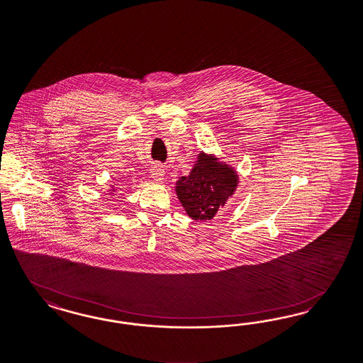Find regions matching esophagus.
<instances>
[{
  "mask_svg": "<svg viewBox=\"0 0 363 363\" xmlns=\"http://www.w3.org/2000/svg\"><path fill=\"white\" fill-rule=\"evenodd\" d=\"M150 170L151 177H152L155 181H162L163 177H164V170H163V167L160 163H158V164H152Z\"/></svg>",
  "mask_w": 363,
  "mask_h": 363,
  "instance_id": "1",
  "label": "esophagus"
}]
</instances>
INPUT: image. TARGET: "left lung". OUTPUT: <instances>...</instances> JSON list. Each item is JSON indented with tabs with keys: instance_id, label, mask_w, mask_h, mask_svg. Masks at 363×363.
I'll list each match as a JSON object with an SVG mask.
<instances>
[{
	"instance_id": "obj_1",
	"label": "left lung",
	"mask_w": 363,
	"mask_h": 363,
	"mask_svg": "<svg viewBox=\"0 0 363 363\" xmlns=\"http://www.w3.org/2000/svg\"><path fill=\"white\" fill-rule=\"evenodd\" d=\"M238 173L213 155L200 152L191 172L181 177L175 193L193 220H212L238 188Z\"/></svg>"
}]
</instances>
